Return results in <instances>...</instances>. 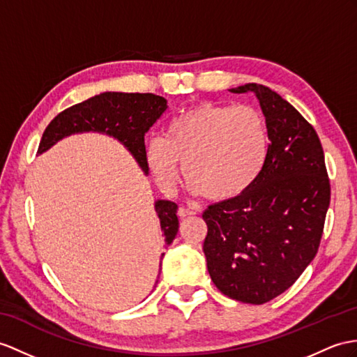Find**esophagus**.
I'll return each instance as SVG.
<instances>
[{
  "instance_id": "1",
  "label": "esophagus",
  "mask_w": 357,
  "mask_h": 357,
  "mask_svg": "<svg viewBox=\"0 0 357 357\" xmlns=\"http://www.w3.org/2000/svg\"><path fill=\"white\" fill-rule=\"evenodd\" d=\"M195 212L190 211V208H186V207H180L177 215L180 216V218H185V216H192Z\"/></svg>"
}]
</instances>
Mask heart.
Instances as JSON below:
<instances>
[{"mask_svg": "<svg viewBox=\"0 0 357 357\" xmlns=\"http://www.w3.org/2000/svg\"><path fill=\"white\" fill-rule=\"evenodd\" d=\"M268 153L269 132L259 109L204 102L172 118L163 137L150 139L145 160L165 189L176 185L183 162L190 192L224 202L253 186Z\"/></svg>", "mask_w": 357, "mask_h": 357, "instance_id": "heart-1", "label": "heart"}]
</instances>
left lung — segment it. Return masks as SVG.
Wrapping results in <instances>:
<instances>
[{"label":"left lung","mask_w":357,"mask_h":357,"mask_svg":"<svg viewBox=\"0 0 357 357\" xmlns=\"http://www.w3.org/2000/svg\"><path fill=\"white\" fill-rule=\"evenodd\" d=\"M269 132L265 168L244 194L208 206L203 251L211 279L224 295L264 304L291 288L314 260L330 204L319 137L301 113L264 84L247 83Z\"/></svg>","instance_id":"1"}]
</instances>
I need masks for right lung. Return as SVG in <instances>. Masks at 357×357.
<instances>
[{
	"instance_id": "add662e5",
	"label": "right lung",
	"mask_w": 357,
	"mask_h": 357,
	"mask_svg": "<svg viewBox=\"0 0 357 357\" xmlns=\"http://www.w3.org/2000/svg\"><path fill=\"white\" fill-rule=\"evenodd\" d=\"M167 100L154 93L104 92L69 107L51 121L42 135L38 154L51 149L60 139L74 133L98 132L118 139L133 154L145 174V133L167 110ZM165 242L169 245L178 231L177 204L168 199L154 203ZM165 253L162 255V257Z\"/></svg>"
}]
</instances>
